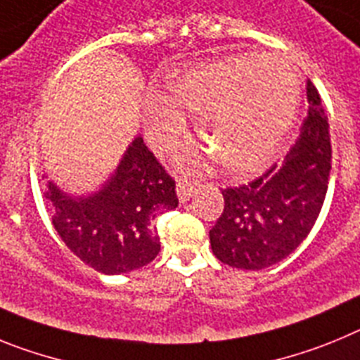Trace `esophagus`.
<instances>
[{"instance_id":"obj_1","label":"esophagus","mask_w":360,"mask_h":360,"mask_svg":"<svg viewBox=\"0 0 360 360\" xmlns=\"http://www.w3.org/2000/svg\"><path fill=\"white\" fill-rule=\"evenodd\" d=\"M196 193V184L193 182H187V180H182V182L176 184V195L180 202H187L191 196Z\"/></svg>"}]
</instances>
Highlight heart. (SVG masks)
<instances>
[{
	"mask_svg": "<svg viewBox=\"0 0 360 360\" xmlns=\"http://www.w3.org/2000/svg\"><path fill=\"white\" fill-rule=\"evenodd\" d=\"M169 98L146 103V133L165 151L186 131L178 106L198 113V133L225 169L250 173L265 165L285 141L297 115L294 70L272 53H236L193 66L167 81ZM195 164L193 158H187Z\"/></svg>",
	"mask_w": 360,
	"mask_h": 360,
	"instance_id": "obj_1",
	"label": "heart"
}]
</instances>
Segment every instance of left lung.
<instances>
[{
	"label": "left lung",
	"mask_w": 360,
	"mask_h": 360,
	"mask_svg": "<svg viewBox=\"0 0 360 360\" xmlns=\"http://www.w3.org/2000/svg\"><path fill=\"white\" fill-rule=\"evenodd\" d=\"M308 115L281 164L247 186L221 189L224 212L209 231L219 262L262 270L294 252L311 231L332 169L328 117L319 91L307 82Z\"/></svg>",
	"instance_id": "8db88e82"
}]
</instances>
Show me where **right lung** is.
<instances>
[{"mask_svg":"<svg viewBox=\"0 0 360 360\" xmlns=\"http://www.w3.org/2000/svg\"><path fill=\"white\" fill-rule=\"evenodd\" d=\"M52 224L75 256L103 274H126L160 252L153 219L178 207L174 180L136 136L115 174L90 196L63 193L49 182Z\"/></svg>","mask_w":360,"mask_h":360,"instance_id":"add662e5","label":"right lung"}]
</instances>
